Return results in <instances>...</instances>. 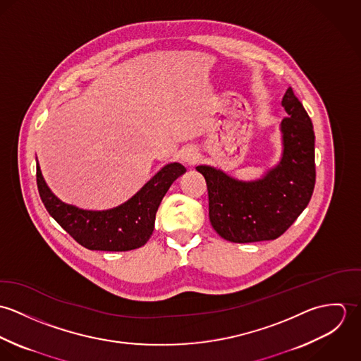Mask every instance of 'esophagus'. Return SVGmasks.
<instances>
[{
	"instance_id": "34e87169",
	"label": "esophagus",
	"mask_w": 361,
	"mask_h": 361,
	"mask_svg": "<svg viewBox=\"0 0 361 361\" xmlns=\"http://www.w3.org/2000/svg\"><path fill=\"white\" fill-rule=\"evenodd\" d=\"M182 162L186 165H193L197 161V152L193 147H188L182 152Z\"/></svg>"
}]
</instances>
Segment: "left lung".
<instances>
[{
	"mask_svg": "<svg viewBox=\"0 0 361 361\" xmlns=\"http://www.w3.org/2000/svg\"><path fill=\"white\" fill-rule=\"evenodd\" d=\"M279 162L255 180L236 179L219 168L199 165L208 190L215 232L233 243L279 238L309 204L315 185L314 130L303 104L289 87L282 99Z\"/></svg>",
	"mask_w": 361,
	"mask_h": 361,
	"instance_id": "obj_1",
	"label": "left lung"
}]
</instances>
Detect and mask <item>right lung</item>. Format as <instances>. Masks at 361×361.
<instances>
[{
    "instance_id": "obj_1",
    "label": "right lung",
    "mask_w": 361,
    "mask_h": 361,
    "mask_svg": "<svg viewBox=\"0 0 361 361\" xmlns=\"http://www.w3.org/2000/svg\"><path fill=\"white\" fill-rule=\"evenodd\" d=\"M186 172L179 162L164 165L145 186L121 206L103 211L83 209L61 202L46 183L37 162V188L52 218L83 247L128 252L147 243L154 231L155 212L171 185Z\"/></svg>"
}]
</instances>
